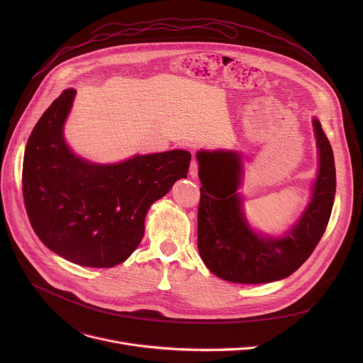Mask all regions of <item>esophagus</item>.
I'll return each instance as SVG.
<instances>
[{
    "label": "esophagus",
    "instance_id": "obj_1",
    "mask_svg": "<svg viewBox=\"0 0 363 363\" xmlns=\"http://www.w3.org/2000/svg\"><path fill=\"white\" fill-rule=\"evenodd\" d=\"M189 177H191L192 179H196V178H198V162H196L195 160L191 162V167H189Z\"/></svg>",
    "mask_w": 363,
    "mask_h": 363
}]
</instances>
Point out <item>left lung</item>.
Masks as SVG:
<instances>
[{"label":"left lung","mask_w":363,"mask_h":363,"mask_svg":"<svg viewBox=\"0 0 363 363\" xmlns=\"http://www.w3.org/2000/svg\"><path fill=\"white\" fill-rule=\"evenodd\" d=\"M320 167L312 201L297 224L281 238L257 235L241 211L237 194L241 160L234 152H198L201 198L198 250L211 273L233 283L258 284L293 274L313 252L326 231L336 192L330 142L313 121Z\"/></svg>","instance_id":"left-lung-1"}]
</instances>
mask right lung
<instances>
[{"mask_svg": "<svg viewBox=\"0 0 363 363\" xmlns=\"http://www.w3.org/2000/svg\"><path fill=\"white\" fill-rule=\"evenodd\" d=\"M74 89H66L34 126L24 153L23 196L41 242L84 267H113L139 245L149 206L186 178L191 153L136 155L116 165L74 157L63 138Z\"/></svg>", "mask_w": 363, "mask_h": 363, "instance_id": "add662e5", "label": "right lung"}]
</instances>
